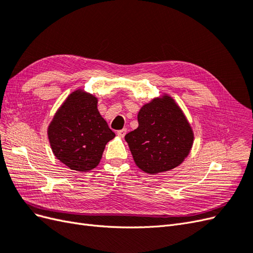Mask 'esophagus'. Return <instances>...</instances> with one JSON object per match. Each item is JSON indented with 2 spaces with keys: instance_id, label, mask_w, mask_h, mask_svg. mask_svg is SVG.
I'll use <instances>...</instances> for the list:
<instances>
[{
  "instance_id": "esophagus-1",
  "label": "esophagus",
  "mask_w": 253,
  "mask_h": 253,
  "mask_svg": "<svg viewBox=\"0 0 253 253\" xmlns=\"http://www.w3.org/2000/svg\"><path fill=\"white\" fill-rule=\"evenodd\" d=\"M126 134V128H122V129H119V131L117 132V135L119 137H125V135Z\"/></svg>"
}]
</instances>
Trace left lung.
Listing matches in <instances>:
<instances>
[{"label":"left lung","mask_w":253,"mask_h":253,"mask_svg":"<svg viewBox=\"0 0 253 253\" xmlns=\"http://www.w3.org/2000/svg\"><path fill=\"white\" fill-rule=\"evenodd\" d=\"M138 127L126 135L134 162L145 173L156 174L178 167L189 155L194 135L173 99H153L138 113Z\"/></svg>","instance_id":"1"}]
</instances>
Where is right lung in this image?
I'll list each match as a JSON object with an SVG mask.
<instances>
[{
	"label": "right lung",
	"mask_w": 253,
	"mask_h": 253,
	"mask_svg": "<svg viewBox=\"0 0 253 253\" xmlns=\"http://www.w3.org/2000/svg\"><path fill=\"white\" fill-rule=\"evenodd\" d=\"M93 95L78 89L67 97L47 129L52 153L71 170L96 168L105 144L115 137L97 109Z\"/></svg>",
	"instance_id": "1"
}]
</instances>
